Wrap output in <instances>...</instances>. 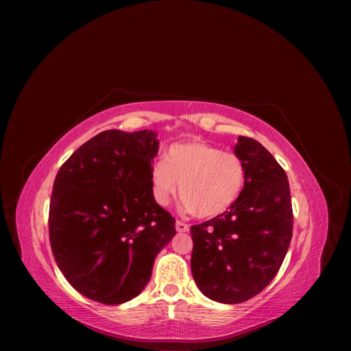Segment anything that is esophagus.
<instances>
[{
	"instance_id": "34e87169",
	"label": "esophagus",
	"mask_w": 351,
	"mask_h": 351,
	"mask_svg": "<svg viewBox=\"0 0 351 351\" xmlns=\"http://www.w3.org/2000/svg\"><path fill=\"white\" fill-rule=\"evenodd\" d=\"M189 226L186 224V222H183V221H180V219H177L176 221V230L178 231V232H187L189 231Z\"/></svg>"
}]
</instances>
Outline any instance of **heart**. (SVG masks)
<instances>
[{"instance_id": "1", "label": "heart", "mask_w": 351, "mask_h": 351, "mask_svg": "<svg viewBox=\"0 0 351 351\" xmlns=\"http://www.w3.org/2000/svg\"><path fill=\"white\" fill-rule=\"evenodd\" d=\"M180 184L182 208L197 218H215L236 204L246 184V164L236 152L204 141L169 146L151 169L152 195L165 206Z\"/></svg>"}]
</instances>
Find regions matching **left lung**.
Instances as JSON below:
<instances>
[{
    "label": "left lung",
    "mask_w": 351,
    "mask_h": 351,
    "mask_svg": "<svg viewBox=\"0 0 351 351\" xmlns=\"http://www.w3.org/2000/svg\"><path fill=\"white\" fill-rule=\"evenodd\" d=\"M234 152L246 164V184L224 214L190 227L192 274L209 299L236 304L259 294L281 268L293 236L290 184L282 167L250 137Z\"/></svg>",
    "instance_id": "obj_1"
}]
</instances>
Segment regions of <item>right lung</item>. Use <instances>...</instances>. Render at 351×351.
<instances>
[{
    "label": "right lung",
    "mask_w": 351,
    "mask_h": 351,
    "mask_svg": "<svg viewBox=\"0 0 351 351\" xmlns=\"http://www.w3.org/2000/svg\"><path fill=\"white\" fill-rule=\"evenodd\" d=\"M156 133L105 130L58 169L49 204V243L66 280L104 304L129 302L149 282L176 219L152 195Z\"/></svg>",
    "instance_id": "obj_1"
}]
</instances>
